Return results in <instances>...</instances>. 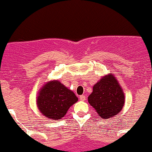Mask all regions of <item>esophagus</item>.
<instances>
[{
  "mask_svg": "<svg viewBox=\"0 0 152 152\" xmlns=\"http://www.w3.org/2000/svg\"><path fill=\"white\" fill-rule=\"evenodd\" d=\"M86 99V97L85 95H80V100L81 101H85Z\"/></svg>",
  "mask_w": 152,
  "mask_h": 152,
  "instance_id": "34e87169",
  "label": "esophagus"
}]
</instances>
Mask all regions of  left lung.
I'll use <instances>...</instances> for the list:
<instances>
[{
	"label": "left lung",
	"mask_w": 152,
	"mask_h": 152,
	"mask_svg": "<svg viewBox=\"0 0 152 152\" xmlns=\"http://www.w3.org/2000/svg\"><path fill=\"white\" fill-rule=\"evenodd\" d=\"M88 101L100 118L108 119L122 110L125 94L118 79L112 74H108L94 84Z\"/></svg>",
	"instance_id": "8db88e82"
}]
</instances>
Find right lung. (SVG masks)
Here are the masks:
<instances>
[{
  "label": "right lung",
  "mask_w": 152,
  "mask_h": 152,
  "mask_svg": "<svg viewBox=\"0 0 152 152\" xmlns=\"http://www.w3.org/2000/svg\"><path fill=\"white\" fill-rule=\"evenodd\" d=\"M78 98L72 90L58 80L46 82L39 90L37 106L40 113L50 120H61Z\"/></svg>",
  "instance_id": "obj_1"
}]
</instances>
